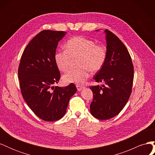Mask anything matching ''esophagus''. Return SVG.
<instances>
[{
	"label": "esophagus",
	"mask_w": 155,
	"mask_h": 155,
	"mask_svg": "<svg viewBox=\"0 0 155 155\" xmlns=\"http://www.w3.org/2000/svg\"><path fill=\"white\" fill-rule=\"evenodd\" d=\"M76 87H77L78 91H81V89H82L84 87H83V86H81V85H76Z\"/></svg>",
	"instance_id": "34e87169"
}]
</instances>
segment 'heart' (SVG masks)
<instances>
[{
  "mask_svg": "<svg viewBox=\"0 0 155 155\" xmlns=\"http://www.w3.org/2000/svg\"><path fill=\"white\" fill-rule=\"evenodd\" d=\"M66 49L56 51L54 59L58 68L66 72L70 68L73 59L79 58L80 67L72 69L65 74L63 81L67 83L82 84L90 76L91 70L97 72L104 67L107 59V51L104 45L96 44L95 41L82 36H76L68 40Z\"/></svg>",
  "mask_w": 155,
  "mask_h": 155,
  "instance_id": "heart-1",
  "label": "heart"
}]
</instances>
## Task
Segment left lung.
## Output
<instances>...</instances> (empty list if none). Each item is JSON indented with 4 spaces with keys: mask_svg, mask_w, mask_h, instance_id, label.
I'll use <instances>...</instances> for the list:
<instances>
[{
    "mask_svg": "<svg viewBox=\"0 0 155 155\" xmlns=\"http://www.w3.org/2000/svg\"><path fill=\"white\" fill-rule=\"evenodd\" d=\"M107 56L105 64L96 74L95 81L104 83L91 86L93 100L91 113L101 120L118 115L128 101L132 92L134 67L128 50L121 41L109 30H105Z\"/></svg>",
    "mask_w": 155,
    "mask_h": 155,
    "instance_id": "1",
    "label": "left lung"
}]
</instances>
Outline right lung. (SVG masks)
<instances>
[{"label":"right lung","mask_w":155,"mask_h":155,"mask_svg":"<svg viewBox=\"0 0 155 155\" xmlns=\"http://www.w3.org/2000/svg\"><path fill=\"white\" fill-rule=\"evenodd\" d=\"M65 32L43 30L26 46L18 68L21 92L34 114L41 120L54 121L66 113L76 87L53 86L61 78L54 56L58 42Z\"/></svg>","instance_id":"obj_1"}]
</instances>
